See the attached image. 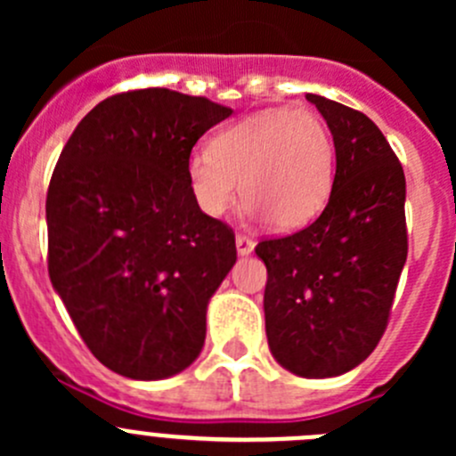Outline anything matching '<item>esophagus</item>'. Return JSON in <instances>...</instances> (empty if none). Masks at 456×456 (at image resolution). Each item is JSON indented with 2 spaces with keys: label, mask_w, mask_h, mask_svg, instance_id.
Here are the masks:
<instances>
[{
  "label": "esophagus",
  "mask_w": 456,
  "mask_h": 456,
  "mask_svg": "<svg viewBox=\"0 0 456 456\" xmlns=\"http://www.w3.org/2000/svg\"><path fill=\"white\" fill-rule=\"evenodd\" d=\"M236 251L238 256H249L254 251V240L247 236H236Z\"/></svg>",
  "instance_id": "obj_1"
}]
</instances>
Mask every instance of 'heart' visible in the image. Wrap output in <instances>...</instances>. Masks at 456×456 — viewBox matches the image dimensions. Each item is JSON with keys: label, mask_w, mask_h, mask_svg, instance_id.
I'll use <instances>...</instances> for the list:
<instances>
[{"label": "heart", "mask_w": 456, "mask_h": 456, "mask_svg": "<svg viewBox=\"0 0 456 456\" xmlns=\"http://www.w3.org/2000/svg\"><path fill=\"white\" fill-rule=\"evenodd\" d=\"M333 172L326 123L311 110L293 108L251 114L220 132L211 151H194L187 160L191 194L207 216H223L240 185L242 211L265 216L280 232L305 227L320 214Z\"/></svg>", "instance_id": "obj_1"}]
</instances>
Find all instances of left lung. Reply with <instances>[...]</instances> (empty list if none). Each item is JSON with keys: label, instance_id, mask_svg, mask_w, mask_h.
Returning <instances> with one entry per match:
<instances>
[{"label": "left lung", "instance_id": "1", "mask_svg": "<svg viewBox=\"0 0 456 456\" xmlns=\"http://www.w3.org/2000/svg\"><path fill=\"white\" fill-rule=\"evenodd\" d=\"M333 136L335 178L314 224L265 240L271 355L306 379L338 377L375 351L408 256L406 178L366 114L306 94Z\"/></svg>", "mask_w": 456, "mask_h": 456}]
</instances>
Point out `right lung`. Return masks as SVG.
<instances>
[{
	"label": "right lung",
	"mask_w": 456,
	"mask_h": 456,
	"mask_svg": "<svg viewBox=\"0 0 456 456\" xmlns=\"http://www.w3.org/2000/svg\"><path fill=\"white\" fill-rule=\"evenodd\" d=\"M232 112L167 87L123 92L92 108L59 156L45 199L50 282L92 355L118 375L167 379L205 346L236 242L202 214L187 160Z\"/></svg>",
	"instance_id": "add662e5"
}]
</instances>
